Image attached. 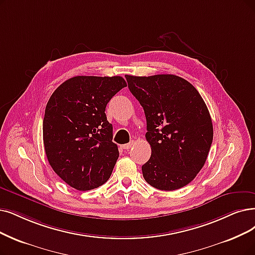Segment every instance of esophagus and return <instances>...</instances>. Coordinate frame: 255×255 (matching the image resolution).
I'll list each match as a JSON object with an SVG mask.
<instances>
[{"mask_svg": "<svg viewBox=\"0 0 255 255\" xmlns=\"http://www.w3.org/2000/svg\"><path fill=\"white\" fill-rule=\"evenodd\" d=\"M133 145H134V141H131V142H129V143H127V144L122 145V148H124V149H129Z\"/></svg>", "mask_w": 255, "mask_h": 255, "instance_id": "esophagus-1", "label": "esophagus"}]
</instances>
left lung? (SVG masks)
I'll return each mask as SVG.
<instances>
[{"label": "left lung", "mask_w": 255, "mask_h": 255, "mask_svg": "<svg viewBox=\"0 0 255 255\" xmlns=\"http://www.w3.org/2000/svg\"><path fill=\"white\" fill-rule=\"evenodd\" d=\"M126 78L146 118L151 155L142 165L144 180L160 190L187 185L204 166L212 143V121L204 100L177 75Z\"/></svg>", "instance_id": "1"}]
</instances>
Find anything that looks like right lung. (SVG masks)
<instances>
[{
    "mask_svg": "<svg viewBox=\"0 0 255 255\" xmlns=\"http://www.w3.org/2000/svg\"><path fill=\"white\" fill-rule=\"evenodd\" d=\"M125 87L121 76H75L51 95L43 121L45 151L51 167L71 187L90 190L111 177L119 151L105 111Z\"/></svg>",
    "mask_w": 255,
    "mask_h": 255,
    "instance_id": "right-lung-1",
    "label": "right lung"
}]
</instances>
